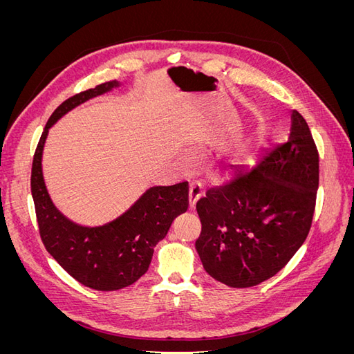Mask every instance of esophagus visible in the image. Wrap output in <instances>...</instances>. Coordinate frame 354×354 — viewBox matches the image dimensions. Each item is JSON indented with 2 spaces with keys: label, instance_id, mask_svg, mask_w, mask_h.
Masks as SVG:
<instances>
[{
  "label": "esophagus",
  "instance_id": "1",
  "mask_svg": "<svg viewBox=\"0 0 354 354\" xmlns=\"http://www.w3.org/2000/svg\"><path fill=\"white\" fill-rule=\"evenodd\" d=\"M202 196V187L196 181H192L190 186H189V203H190V208H195L196 205V201Z\"/></svg>",
  "mask_w": 354,
  "mask_h": 354
}]
</instances>
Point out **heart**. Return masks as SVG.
<instances>
[{"label": "heart", "instance_id": "obj_1", "mask_svg": "<svg viewBox=\"0 0 354 354\" xmlns=\"http://www.w3.org/2000/svg\"><path fill=\"white\" fill-rule=\"evenodd\" d=\"M185 162H189V158H185ZM246 164V155L243 152H236L233 153V156L229 159V165L230 167H242Z\"/></svg>", "mask_w": 354, "mask_h": 354}]
</instances>
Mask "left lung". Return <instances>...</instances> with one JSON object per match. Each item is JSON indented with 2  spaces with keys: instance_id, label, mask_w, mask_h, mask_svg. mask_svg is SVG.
<instances>
[{
  "instance_id": "8db88e82",
  "label": "left lung",
  "mask_w": 354,
  "mask_h": 354,
  "mask_svg": "<svg viewBox=\"0 0 354 354\" xmlns=\"http://www.w3.org/2000/svg\"><path fill=\"white\" fill-rule=\"evenodd\" d=\"M317 187V147L303 115L292 111L286 143L251 169L234 167L232 180L196 202L203 269L232 288L270 279L306 241Z\"/></svg>"
}]
</instances>
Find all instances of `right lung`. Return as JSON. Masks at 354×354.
I'll list each match as a JSON object with an SVG mask.
<instances>
[{"label": "right lung", "mask_w": 354, "mask_h": 354, "mask_svg": "<svg viewBox=\"0 0 354 354\" xmlns=\"http://www.w3.org/2000/svg\"><path fill=\"white\" fill-rule=\"evenodd\" d=\"M116 85V81H108L81 91L51 113L35 149L30 173L38 230L46 250L75 281L97 291H116L140 279L151 264L155 245L165 238L173 220L189 207L187 181L151 187L120 218L100 227L78 226L53 205L41 169L48 128L75 106Z\"/></svg>", "instance_id": "obj_1"}]
</instances>
